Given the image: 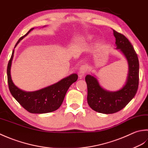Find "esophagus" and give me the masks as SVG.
Returning <instances> with one entry per match:
<instances>
[{"mask_svg": "<svg viewBox=\"0 0 148 148\" xmlns=\"http://www.w3.org/2000/svg\"><path fill=\"white\" fill-rule=\"evenodd\" d=\"M87 66L86 65H82L80 66L79 69V71H78V77L80 78H82L85 75L86 71H87Z\"/></svg>", "mask_w": 148, "mask_h": 148, "instance_id": "esophagus-1", "label": "esophagus"}]
</instances>
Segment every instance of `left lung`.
Masks as SVG:
<instances>
[{
    "label": "left lung",
    "mask_w": 148,
    "mask_h": 148,
    "mask_svg": "<svg viewBox=\"0 0 148 148\" xmlns=\"http://www.w3.org/2000/svg\"><path fill=\"white\" fill-rule=\"evenodd\" d=\"M113 34L116 38V49L124 56L128 63L125 85L117 91H110L100 85L94 74L87 75L85 78L89 107L96 112L106 114L116 113L125 107L136 95L138 86L139 62L134 47L125 36L114 30Z\"/></svg>",
    "instance_id": "left-lung-1"
}]
</instances>
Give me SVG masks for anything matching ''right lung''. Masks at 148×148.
<instances>
[{
  "label": "right lung",
  "instance_id": "obj_1",
  "mask_svg": "<svg viewBox=\"0 0 148 148\" xmlns=\"http://www.w3.org/2000/svg\"><path fill=\"white\" fill-rule=\"evenodd\" d=\"M46 25L43 26L45 27ZM34 28H32L27 34L20 38L14 48L22 39L29 34ZM14 49L9 61L7 69L9 89L14 99L27 110L32 114H45L53 112L61 107L69 87L77 80L76 73L71 74L59 82L35 91H25L20 89L13 82L11 75V68L14 57Z\"/></svg>",
  "mask_w": 148,
  "mask_h": 148
}]
</instances>
